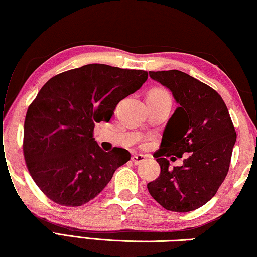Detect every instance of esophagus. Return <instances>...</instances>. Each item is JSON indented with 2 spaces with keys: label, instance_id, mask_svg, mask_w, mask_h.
Instances as JSON below:
<instances>
[{
  "label": "esophagus",
  "instance_id": "obj_1",
  "mask_svg": "<svg viewBox=\"0 0 257 257\" xmlns=\"http://www.w3.org/2000/svg\"><path fill=\"white\" fill-rule=\"evenodd\" d=\"M145 160H146V156L143 155V154H136V155H134L133 158H132V161H133V163L135 165H138V164L143 163Z\"/></svg>",
  "mask_w": 257,
  "mask_h": 257
}]
</instances>
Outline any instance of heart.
<instances>
[{"instance_id": "obj_1", "label": "heart", "mask_w": 257, "mask_h": 257, "mask_svg": "<svg viewBox=\"0 0 257 257\" xmlns=\"http://www.w3.org/2000/svg\"><path fill=\"white\" fill-rule=\"evenodd\" d=\"M153 92H155V93H159V94H167V95H169L167 92H165V90H163V89H161V88H156V89H154Z\"/></svg>"}]
</instances>
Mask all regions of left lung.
<instances>
[{"instance_id":"obj_1","label":"left lung","mask_w":257,"mask_h":257,"mask_svg":"<svg viewBox=\"0 0 257 257\" xmlns=\"http://www.w3.org/2000/svg\"><path fill=\"white\" fill-rule=\"evenodd\" d=\"M150 77L168 87L179 106L153 155L161 172L147 189L165 210H197L214 196L228 175L237 138L232 120L222 97L196 78L179 70L150 71ZM184 154L187 158L181 167H168L167 157Z\"/></svg>"}]
</instances>
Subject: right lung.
I'll list each match as a JSON object with an SVG mask.
<instances>
[{"label": "right lung", "mask_w": 257, "mask_h": 257, "mask_svg": "<svg viewBox=\"0 0 257 257\" xmlns=\"http://www.w3.org/2000/svg\"><path fill=\"white\" fill-rule=\"evenodd\" d=\"M147 77L144 70L93 63L61 72L42 87L26 114L23 149L30 176L47 198L84 205L128 162L127 150L99 147L95 122H108L118 103Z\"/></svg>", "instance_id": "right-lung-1"}]
</instances>
